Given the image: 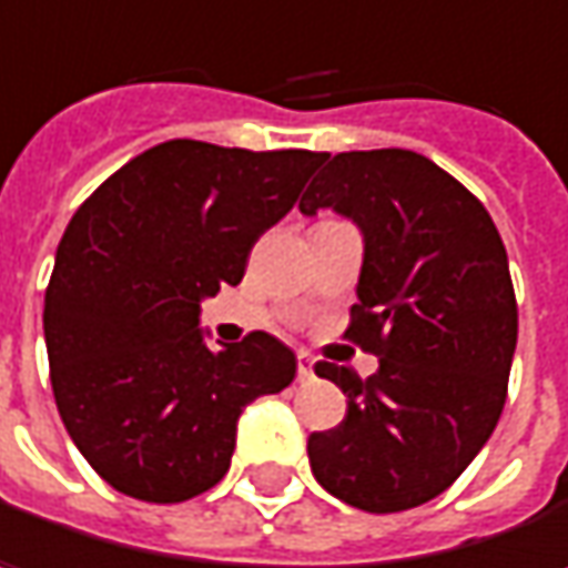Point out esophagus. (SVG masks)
I'll return each mask as SVG.
<instances>
[{
	"instance_id": "obj_1",
	"label": "esophagus",
	"mask_w": 568,
	"mask_h": 568,
	"mask_svg": "<svg viewBox=\"0 0 568 568\" xmlns=\"http://www.w3.org/2000/svg\"><path fill=\"white\" fill-rule=\"evenodd\" d=\"M298 382H308V378H315V358L308 355V352H298Z\"/></svg>"
}]
</instances>
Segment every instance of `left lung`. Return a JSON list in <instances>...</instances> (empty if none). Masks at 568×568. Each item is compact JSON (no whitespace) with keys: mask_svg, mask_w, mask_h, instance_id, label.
Listing matches in <instances>:
<instances>
[{"mask_svg":"<svg viewBox=\"0 0 568 568\" xmlns=\"http://www.w3.org/2000/svg\"><path fill=\"white\" fill-rule=\"evenodd\" d=\"M322 206L365 233L345 338L378 372L315 365L348 410L308 437V464L355 510H410L467 470L507 404L519 328L507 250L460 180L400 148L335 154L298 200L308 216Z\"/></svg>","mask_w":568,"mask_h":568,"instance_id":"8db88e82","label":"left lung"}]
</instances>
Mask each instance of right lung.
Here are the masks:
<instances>
[{
    "label": "right lung",
    "mask_w": 568,
    "mask_h": 568,
    "mask_svg": "<svg viewBox=\"0 0 568 568\" xmlns=\"http://www.w3.org/2000/svg\"><path fill=\"white\" fill-rule=\"evenodd\" d=\"M318 151L164 141L71 216L45 288V348L64 430L118 494L183 504L223 480L236 420L295 378L280 338L206 348L200 298L246 273Z\"/></svg>",
    "instance_id": "right-lung-1"
}]
</instances>
